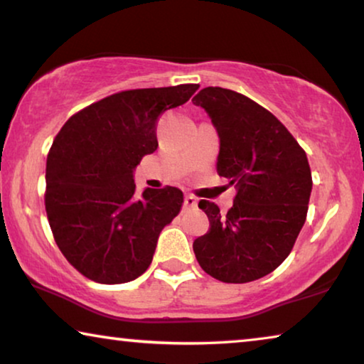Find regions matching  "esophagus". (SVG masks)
<instances>
[{"instance_id":"1","label":"esophagus","mask_w":364,"mask_h":364,"mask_svg":"<svg viewBox=\"0 0 364 364\" xmlns=\"http://www.w3.org/2000/svg\"><path fill=\"white\" fill-rule=\"evenodd\" d=\"M184 208H186V209H196L198 208V199L191 196V194H186V196H184Z\"/></svg>"}]
</instances>
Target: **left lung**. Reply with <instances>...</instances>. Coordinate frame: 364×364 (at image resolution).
I'll list each match as a JSON object with an SVG mask.
<instances>
[{"instance_id":"obj_1","label":"left lung","mask_w":364,"mask_h":364,"mask_svg":"<svg viewBox=\"0 0 364 364\" xmlns=\"http://www.w3.org/2000/svg\"><path fill=\"white\" fill-rule=\"evenodd\" d=\"M193 102L208 112L219 135L217 173L237 188L227 214L200 200L210 229L194 240L193 250L213 278L250 283L284 262L306 222L312 191L307 155L289 130L250 97L209 86Z\"/></svg>"}]
</instances>
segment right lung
<instances>
[{
  "instance_id": "obj_1",
  "label": "right lung",
  "mask_w": 364,
  "mask_h": 364,
  "mask_svg": "<svg viewBox=\"0 0 364 364\" xmlns=\"http://www.w3.org/2000/svg\"><path fill=\"white\" fill-rule=\"evenodd\" d=\"M199 85L111 95L65 122L46 168V210L63 257L101 284L144 274L164 227L180 214L183 193L166 186L135 194L134 170L159 147L156 119Z\"/></svg>"
}]
</instances>
